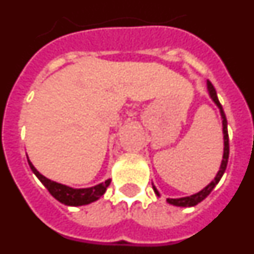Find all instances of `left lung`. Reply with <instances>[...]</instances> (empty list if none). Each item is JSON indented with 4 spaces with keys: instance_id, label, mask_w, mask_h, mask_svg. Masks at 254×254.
<instances>
[{
    "instance_id": "8db88e82",
    "label": "left lung",
    "mask_w": 254,
    "mask_h": 254,
    "mask_svg": "<svg viewBox=\"0 0 254 254\" xmlns=\"http://www.w3.org/2000/svg\"><path fill=\"white\" fill-rule=\"evenodd\" d=\"M207 89H208V93H210L211 99L214 100L215 104L219 107L220 109V113H221V118H223V133H224V155H223V161H221V165H220V170L217 172L216 177L212 182H211L210 185L206 186L202 190H199L198 193H194L192 196H188V197H182V198H168L167 201L170 203V205H174V206H181V207H190V206H196L197 203H199L201 201L206 198L208 194L211 193V190H214L215 186L219 183V181L223 177L224 172L226 169V165H228V159H229V134H228V121H226V117L225 113L223 111V107L220 104L219 99H217V94L216 90H215L214 85L211 84L210 81H207ZM154 188V192L158 196H160L158 192V190L155 188V186H152Z\"/></svg>"
}]
</instances>
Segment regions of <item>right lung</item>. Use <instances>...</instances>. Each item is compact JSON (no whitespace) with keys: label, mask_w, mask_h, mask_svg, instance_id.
<instances>
[{"label":"right lung","mask_w":254,"mask_h":254,"mask_svg":"<svg viewBox=\"0 0 254 254\" xmlns=\"http://www.w3.org/2000/svg\"><path fill=\"white\" fill-rule=\"evenodd\" d=\"M28 163L30 169L33 170V173H34L35 176L38 177V179L43 183L44 187L49 190V193L55 197L57 201H60L61 203H64V205L67 206H82L94 202V201L99 199L100 197L104 194L108 186L111 185V179H108L104 183H100V185L94 186V187L76 190V188H71L68 187V186L61 185V183H57V182H53L51 181V179L46 178V177L42 176V174L35 169L34 165L30 163L29 159Z\"/></svg>","instance_id":"add662e5"}]
</instances>
